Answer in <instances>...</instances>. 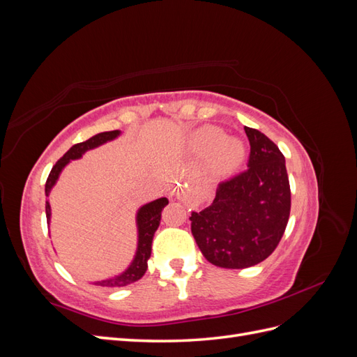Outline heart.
<instances>
[{
	"label": "heart",
	"mask_w": 357,
	"mask_h": 357,
	"mask_svg": "<svg viewBox=\"0 0 357 357\" xmlns=\"http://www.w3.org/2000/svg\"><path fill=\"white\" fill-rule=\"evenodd\" d=\"M220 137L222 131L218 128H204L198 135L202 147H213L210 155L213 169L223 174V172H229L240 164L244 158L245 150L240 139L229 137L221 140ZM219 139L220 142H218Z\"/></svg>",
	"instance_id": "1"
}]
</instances>
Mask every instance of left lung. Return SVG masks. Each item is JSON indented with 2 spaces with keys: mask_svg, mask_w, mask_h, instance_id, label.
<instances>
[{
  "mask_svg": "<svg viewBox=\"0 0 357 357\" xmlns=\"http://www.w3.org/2000/svg\"><path fill=\"white\" fill-rule=\"evenodd\" d=\"M244 131L250 142L247 169L220 183L210 207L189 218L204 257L229 269L265 261L282 240L290 214L283 153L257 129L244 126Z\"/></svg>",
  "mask_w": 357,
  "mask_h": 357,
  "instance_id": "8db88e82",
  "label": "left lung"
}]
</instances>
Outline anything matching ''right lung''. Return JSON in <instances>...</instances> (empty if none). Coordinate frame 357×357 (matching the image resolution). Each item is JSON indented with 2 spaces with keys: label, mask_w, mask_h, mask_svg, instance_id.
Masks as SVG:
<instances>
[{
  "label": "right lung",
  "mask_w": 357,
  "mask_h": 357,
  "mask_svg": "<svg viewBox=\"0 0 357 357\" xmlns=\"http://www.w3.org/2000/svg\"><path fill=\"white\" fill-rule=\"evenodd\" d=\"M121 135V131L116 129V131H109V132H100L89 139H86L83 143L74 144L68 152L63 155L55 167L52 168L50 174L46 181V197L50 195L52 188L56 185V181L61 176L62 169L66 168L71 160L74 159H80L88 150H92L95 147H100L105 144L107 142H112V139L117 138ZM168 204L167 198H159L155 199L149 204H144L143 207H139L137 211V231H138V243H137V252L132 259V262L129 264V266L125 269L122 274L101 280V282H93L96 286H102V287H122L126 284H131L137 280L142 278L144 273L147 271V261L150 255H152V241H153V235L158 229V226L160 223V214L162 210H164L165 205ZM50 204L46 201V218H47V225H50Z\"/></svg>",
  "instance_id": "1"
}]
</instances>
